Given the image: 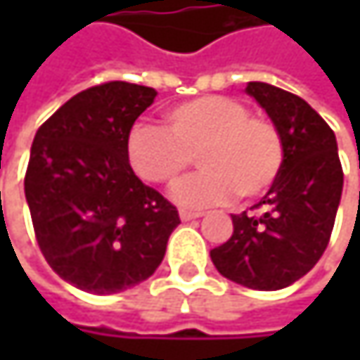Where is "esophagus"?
Wrapping results in <instances>:
<instances>
[{"label": "esophagus", "mask_w": 360, "mask_h": 360, "mask_svg": "<svg viewBox=\"0 0 360 360\" xmlns=\"http://www.w3.org/2000/svg\"><path fill=\"white\" fill-rule=\"evenodd\" d=\"M181 221H193V219H200L202 212H193V210H181L179 212Z\"/></svg>", "instance_id": "obj_1"}]
</instances>
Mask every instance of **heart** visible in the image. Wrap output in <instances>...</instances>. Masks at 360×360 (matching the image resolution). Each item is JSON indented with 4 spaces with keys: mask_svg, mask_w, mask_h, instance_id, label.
Returning <instances> with one entry per match:
<instances>
[{
    "mask_svg": "<svg viewBox=\"0 0 360 360\" xmlns=\"http://www.w3.org/2000/svg\"><path fill=\"white\" fill-rule=\"evenodd\" d=\"M167 131L135 124L127 137V160L150 185L175 187L198 156L204 171L175 191L185 206H214L236 193L254 200L279 179L285 143L277 124L250 114L231 98L200 96L165 112Z\"/></svg>",
    "mask_w": 360,
    "mask_h": 360,
    "instance_id": "obj_1",
    "label": "heart"
}]
</instances>
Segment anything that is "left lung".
Returning <instances> with one entry per match:
<instances>
[{
    "label": "left lung",
    "instance_id": "left-lung-1",
    "mask_svg": "<svg viewBox=\"0 0 360 360\" xmlns=\"http://www.w3.org/2000/svg\"><path fill=\"white\" fill-rule=\"evenodd\" d=\"M246 91L281 131L285 162L252 212L231 214L233 236L210 258L223 277L271 292L298 281L323 256L344 173L331 127L302 98L258 81Z\"/></svg>",
    "mask_w": 360,
    "mask_h": 360
}]
</instances>
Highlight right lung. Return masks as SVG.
I'll return each mask as SVG.
<instances>
[{"label": "right lung", "mask_w": 360, "mask_h": 360, "mask_svg": "<svg viewBox=\"0 0 360 360\" xmlns=\"http://www.w3.org/2000/svg\"><path fill=\"white\" fill-rule=\"evenodd\" d=\"M156 98L108 81L56 110L37 131L25 175L39 250L68 283L116 294L154 275L181 223L177 208L133 173L127 137Z\"/></svg>", "instance_id": "right-lung-1"}]
</instances>
